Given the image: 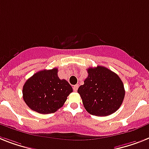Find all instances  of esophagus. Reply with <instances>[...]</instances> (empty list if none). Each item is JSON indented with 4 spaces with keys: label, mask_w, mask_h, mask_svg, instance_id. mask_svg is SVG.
I'll return each instance as SVG.
<instances>
[{
    "label": "esophagus",
    "mask_w": 149,
    "mask_h": 149,
    "mask_svg": "<svg viewBox=\"0 0 149 149\" xmlns=\"http://www.w3.org/2000/svg\"><path fill=\"white\" fill-rule=\"evenodd\" d=\"M72 88H73V91L77 92V89H78V88H79V85H75V86H73V87H72Z\"/></svg>",
    "instance_id": "1"
}]
</instances>
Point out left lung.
<instances>
[{"label": "left lung", "mask_w": 149, "mask_h": 149, "mask_svg": "<svg viewBox=\"0 0 149 149\" xmlns=\"http://www.w3.org/2000/svg\"><path fill=\"white\" fill-rule=\"evenodd\" d=\"M88 77L79 87L78 93L87 112L96 116H107L119 109L125 97L123 81L106 67L87 69Z\"/></svg>", "instance_id": "obj_1"}]
</instances>
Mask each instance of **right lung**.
Wrapping results in <instances>:
<instances>
[{"instance_id":"1","label":"right lung","mask_w":149,"mask_h":149,"mask_svg":"<svg viewBox=\"0 0 149 149\" xmlns=\"http://www.w3.org/2000/svg\"><path fill=\"white\" fill-rule=\"evenodd\" d=\"M57 68L43 70L33 74L23 86V99L29 108L41 114L56 112L66 102L72 88L60 79Z\"/></svg>"}]
</instances>
